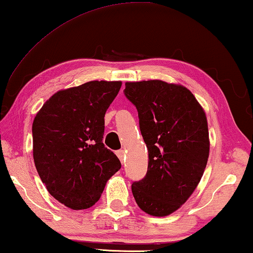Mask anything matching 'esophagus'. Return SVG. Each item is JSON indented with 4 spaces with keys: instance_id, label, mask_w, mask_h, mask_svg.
<instances>
[{
    "instance_id": "obj_1",
    "label": "esophagus",
    "mask_w": 253,
    "mask_h": 253,
    "mask_svg": "<svg viewBox=\"0 0 253 253\" xmlns=\"http://www.w3.org/2000/svg\"><path fill=\"white\" fill-rule=\"evenodd\" d=\"M116 154H117V157H119V159L121 160V162H123L126 161V151L124 150H120V151H117L116 152Z\"/></svg>"
}]
</instances>
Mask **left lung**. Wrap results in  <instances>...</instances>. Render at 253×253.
Masks as SVG:
<instances>
[{
	"instance_id": "obj_1",
	"label": "left lung",
	"mask_w": 253,
	"mask_h": 253,
	"mask_svg": "<svg viewBox=\"0 0 253 253\" xmlns=\"http://www.w3.org/2000/svg\"><path fill=\"white\" fill-rule=\"evenodd\" d=\"M124 94L136 106L148 151L146 176L133 182L137 205L153 216L177 211L203 177L210 154L206 114L184 86L127 82Z\"/></svg>"
}]
</instances>
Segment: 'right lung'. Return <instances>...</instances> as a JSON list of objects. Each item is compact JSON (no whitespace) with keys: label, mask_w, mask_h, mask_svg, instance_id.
Returning a JSON list of instances; mask_svg holds the SVG:
<instances>
[{"label":"right lung","mask_w":253,"mask_h":253,"mask_svg":"<svg viewBox=\"0 0 253 253\" xmlns=\"http://www.w3.org/2000/svg\"><path fill=\"white\" fill-rule=\"evenodd\" d=\"M122 82L93 81L61 89L34 117L33 159L48 192L71 210L101 197L121 162L102 143L105 114Z\"/></svg>","instance_id":"right-lung-1"}]
</instances>
